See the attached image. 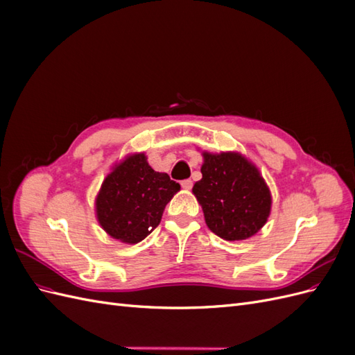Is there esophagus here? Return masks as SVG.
<instances>
[{"mask_svg":"<svg viewBox=\"0 0 355 355\" xmlns=\"http://www.w3.org/2000/svg\"><path fill=\"white\" fill-rule=\"evenodd\" d=\"M182 188L184 189H187V191H189L191 188H192V180L191 179H185V180H182Z\"/></svg>","mask_w":355,"mask_h":355,"instance_id":"34e87169","label":"esophagus"}]
</instances>
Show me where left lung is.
<instances>
[{"label": "left lung", "mask_w": 355, "mask_h": 355, "mask_svg": "<svg viewBox=\"0 0 355 355\" xmlns=\"http://www.w3.org/2000/svg\"><path fill=\"white\" fill-rule=\"evenodd\" d=\"M201 180L192 194L207 227L227 241L253 237L266 223L272 197L259 168L240 153L202 151Z\"/></svg>", "instance_id": "obj_1"}]
</instances>
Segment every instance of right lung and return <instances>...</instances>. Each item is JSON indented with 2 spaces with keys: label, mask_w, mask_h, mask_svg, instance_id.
<instances>
[{
  "label": "right lung",
  "mask_w": 355,
  "mask_h": 355,
  "mask_svg": "<svg viewBox=\"0 0 355 355\" xmlns=\"http://www.w3.org/2000/svg\"><path fill=\"white\" fill-rule=\"evenodd\" d=\"M145 153L128 154L103 179L94 200L102 230L125 244L146 239L161 220L180 185L148 164Z\"/></svg>",
  "instance_id": "right-lung-1"
}]
</instances>
